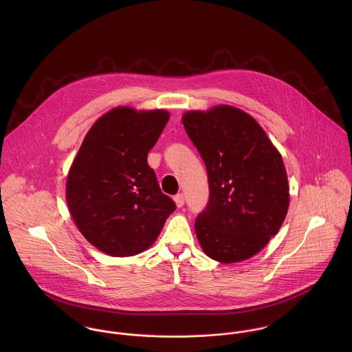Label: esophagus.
<instances>
[{
    "label": "esophagus",
    "mask_w": 352,
    "mask_h": 352,
    "mask_svg": "<svg viewBox=\"0 0 352 352\" xmlns=\"http://www.w3.org/2000/svg\"><path fill=\"white\" fill-rule=\"evenodd\" d=\"M173 199H175V203H176L177 207H183V206H184V201H186V199H184V195H183V194H177Z\"/></svg>",
    "instance_id": "1"
}]
</instances>
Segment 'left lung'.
Here are the masks:
<instances>
[{
    "label": "left lung",
    "mask_w": 352,
    "mask_h": 352,
    "mask_svg": "<svg viewBox=\"0 0 352 352\" xmlns=\"http://www.w3.org/2000/svg\"><path fill=\"white\" fill-rule=\"evenodd\" d=\"M206 165L210 197L195 219L204 253L236 263L261 251L280 229L289 208L282 155L244 111L218 105L183 116Z\"/></svg>",
    "instance_id": "8db88e82"
}]
</instances>
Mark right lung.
Instances as JSON below:
<instances>
[{
  "instance_id": "1",
  "label": "right lung",
  "mask_w": 352,
  "mask_h": 352,
  "mask_svg": "<svg viewBox=\"0 0 352 352\" xmlns=\"http://www.w3.org/2000/svg\"><path fill=\"white\" fill-rule=\"evenodd\" d=\"M169 113L118 107L88 131L74 158L66 201L84 237L109 256L148 250L176 204L162 194L148 153Z\"/></svg>"
}]
</instances>
